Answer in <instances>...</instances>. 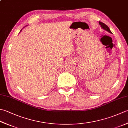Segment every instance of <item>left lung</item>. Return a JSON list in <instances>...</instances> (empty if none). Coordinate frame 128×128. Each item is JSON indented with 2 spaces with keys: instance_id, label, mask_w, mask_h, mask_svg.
Returning a JSON list of instances; mask_svg holds the SVG:
<instances>
[{
  "instance_id": "left-lung-1",
  "label": "left lung",
  "mask_w": 128,
  "mask_h": 128,
  "mask_svg": "<svg viewBox=\"0 0 128 128\" xmlns=\"http://www.w3.org/2000/svg\"><path fill=\"white\" fill-rule=\"evenodd\" d=\"M99 23L100 25L101 28L102 29H103L104 30H105L108 32H110V33H112V32L110 31V30L109 29V28L108 26L106 24H105L104 23H103V22H99Z\"/></svg>"
}]
</instances>
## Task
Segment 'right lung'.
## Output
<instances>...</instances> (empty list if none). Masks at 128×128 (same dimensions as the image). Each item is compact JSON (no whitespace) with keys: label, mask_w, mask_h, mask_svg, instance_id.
<instances>
[{"label":"right lung","mask_w":128,"mask_h":128,"mask_svg":"<svg viewBox=\"0 0 128 128\" xmlns=\"http://www.w3.org/2000/svg\"><path fill=\"white\" fill-rule=\"evenodd\" d=\"M21 31H22V30H20V32H21Z\"/></svg>","instance_id":"1"}]
</instances>
